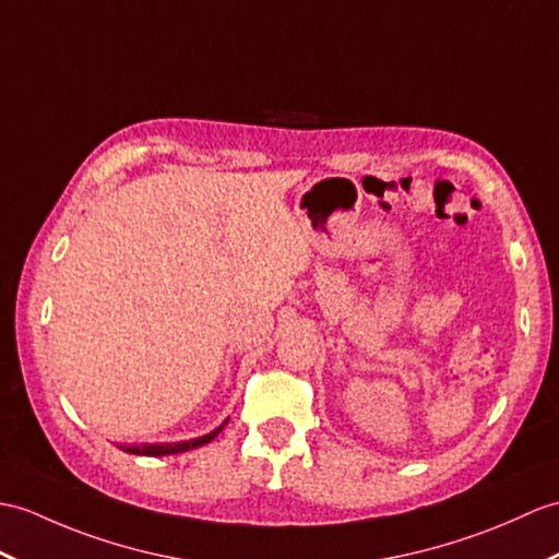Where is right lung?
<instances>
[{"label":"right lung","mask_w":559,"mask_h":559,"mask_svg":"<svg viewBox=\"0 0 559 559\" xmlns=\"http://www.w3.org/2000/svg\"><path fill=\"white\" fill-rule=\"evenodd\" d=\"M226 424V421H224ZM224 424H221L218 428H214L212 433H206L202 438H192V440H180V443H152V445H123L126 452H131V455H145V457H162V455H176V452H186V450H194L200 445H206L210 440H214L221 428H224Z\"/></svg>","instance_id":"right-lung-1"}]
</instances>
